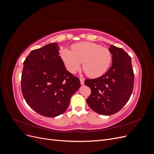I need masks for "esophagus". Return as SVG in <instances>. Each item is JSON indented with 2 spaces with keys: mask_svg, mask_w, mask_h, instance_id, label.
I'll return each mask as SVG.
<instances>
[{
  "mask_svg": "<svg viewBox=\"0 0 154 154\" xmlns=\"http://www.w3.org/2000/svg\"><path fill=\"white\" fill-rule=\"evenodd\" d=\"M80 83H81V84L83 85V84H84V81H85V79L84 78H80Z\"/></svg>",
  "mask_w": 154,
  "mask_h": 154,
  "instance_id": "obj_1",
  "label": "esophagus"
}]
</instances>
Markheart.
<instances>
[{
    "label": "heart",
    "mask_w": 154,
    "mask_h": 154,
    "mask_svg": "<svg viewBox=\"0 0 154 154\" xmlns=\"http://www.w3.org/2000/svg\"><path fill=\"white\" fill-rule=\"evenodd\" d=\"M72 51L63 49L60 57L67 71L75 73L82 67L87 75L97 78L103 75L108 70L112 54L109 49L93 42H80L73 45Z\"/></svg>",
    "instance_id": "1"
}]
</instances>
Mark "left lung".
Instances as JSON below:
<instances>
[{"mask_svg": "<svg viewBox=\"0 0 154 154\" xmlns=\"http://www.w3.org/2000/svg\"><path fill=\"white\" fill-rule=\"evenodd\" d=\"M112 54V66L103 76L86 79L85 85L90 87L91 94L87 103L95 112L110 116L118 112L127 103L134 87V74L132 60L125 51L110 45Z\"/></svg>", "mask_w": 154, "mask_h": 154, "instance_id": "1", "label": "left lung"}]
</instances>
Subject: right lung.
<instances>
[{"label": "right lung", "instance_id": "add662e5", "mask_svg": "<svg viewBox=\"0 0 154 154\" xmlns=\"http://www.w3.org/2000/svg\"><path fill=\"white\" fill-rule=\"evenodd\" d=\"M57 43L32 50L24 62L21 78L23 96L38 114L54 118L69 107L71 96L81 84L66 70Z\"/></svg>", "mask_w": 154, "mask_h": 154}]
</instances>
